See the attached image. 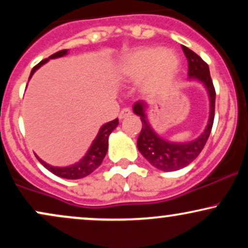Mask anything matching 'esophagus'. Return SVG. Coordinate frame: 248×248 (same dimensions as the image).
<instances>
[{"label":"esophagus","mask_w":248,"mask_h":248,"mask_svg":"<svg viewBox=\"0 0 248 248\" xmlns=\"http://www.w3.org/2000/svg\"><path fill=\"white\" fill-rule=\"evenodd\" d=\"M130 114H132V110L129 109V108H124V109L121 110L120 114H119V118L120 119H124V118H128Z\"/></svg>","instance_id":"34e87169"}]
</instances>
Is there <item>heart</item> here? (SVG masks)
<instances>
[{"mask_svg":"<svg viewBox=\"0 0 248 248\" xmlns=\"http://www.w3.org/2000/svg\"><path fill=\"white\" fill-rule=\"evenodd\" d=\"M181 59L171 49L139 47L127 53L116 66L118 77L124 81L139 80V87L147 95L167 92L177 78Z\"/></svg>","mask_w":248,"mask_h":248,"instance_id":"1","label":"heart"}]
</instances>
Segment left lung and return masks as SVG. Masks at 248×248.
<instances>
[{
  "mask_svg": "<svg viewBox=\"0 0 248 248\" xmlns=\"http://www.w3.org/2000/svg\"><path fill=\"white\" fill-rule=\"evenodd\" d=\"M184 55L187 59V76L190 80H197L206 88L210 100L209 121L204 132L195 140L190 142H170L161 138L150 126L148 121L146 110L148 105L144 101H138L134 104L133 112L140 116L142 121V129L138 139V149L143 157L152 164L163 171H175L189 166L201 154L205 146L210 133H211L213 119H215V102L216 91L210 76L209 65L189 47L182 45Z\"/></svg>",
  "mask_w": 248,
  "mask_h": 248,
  "instance_id": "obj_1",
  "label": "left lung"
}]
</instances>
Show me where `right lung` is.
<instances>
[{
    "mask_svg": "<svg viewBox=\"0 0 248 248\" xmlns=\"http://www.w3.org/2000/svg\"><path fill=\"white\" fill-rule=\"evenodd\" d=\"M65 55H67V50H62V51H58V52L53 53V55L50 56L49 58L42 61L39 64H37L36 66L31 70L29 79L32 77L33 73H35L36 71L42 66V65H44L45 62H49V59H56ZM118 124H119L118 119L105 124L104 126L99 129L98 135H96V138L93 140L90 149L87 150L86 154H85L84 157L75 164H71V166H67V167H53V166H50V164L46 163V162L41 160L37 155L36 157L38 158V161L41 162L43 166L46 168L47 170H50L51 172L55 173L56 176H59V177L62 178L79 179L82 177H86L87 175H90L91 172L94 171L96 168L102 163V160H104V157L106 156V153L108 149V138H109L110 133L118 127Z\"/></svg>",
    "mask_w": 248,
    "mask_h": 248,
    "instance_id": "obj_1",
    "label": "right lung"
}]
</instances>
